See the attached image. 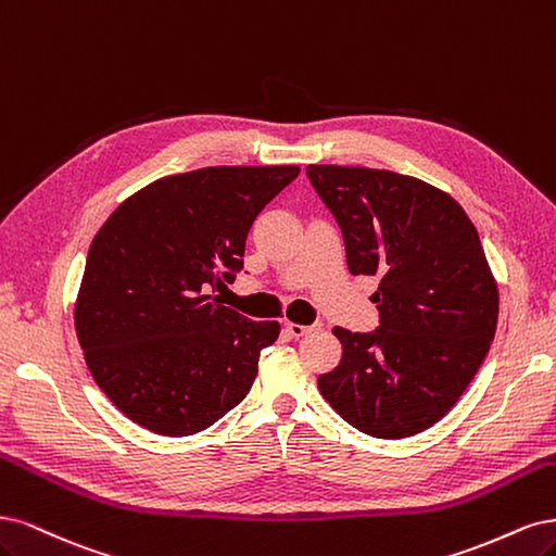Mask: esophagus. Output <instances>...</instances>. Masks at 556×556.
<instances>
[{
	"label": "esophagus",
	"instance_id": "1",
	"mask_svg": "<svg viewBox=\"0 0 556 556\" xmlns=\"http://www.w3.org/2000/svg\"><path fill=\"white\" fill-rule=\"evenodd\" d=\"M318 328H320V324H314V326H300V324H291V320H286V324H283V330L289 332L293 339H300V337L309 334V332H314V330H318Z\"/></svg>",
	"mask_w": 556,
	"mask_h": 556
}]
</instances>
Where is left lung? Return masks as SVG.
<instances>
[{
	"label": "left lung",
	"mask_w": 556,
	"mask_h": 556,
	"mask_svg": "<svg viewBox=\"0 0 556 556\" xmlns=\"http://www.w3.org/2000/svg\"><path fill=\"white\" fill-rule=\"evenodd\" d=\"M342 228L351 275L379 277V328H334L342 361L318 376L320 395L376 439L439 422L490 351L498 291L462 205L416 177L353 166H307Z\"/></svg>",
	"instance_id": "1"
}]
</instances>
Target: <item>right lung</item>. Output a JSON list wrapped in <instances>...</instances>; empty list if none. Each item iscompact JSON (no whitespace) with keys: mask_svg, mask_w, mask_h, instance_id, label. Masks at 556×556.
Returning a JSON list of instances; mask_svg holds the SVG:
<instances>
[{"mask_svg":"<svg viewBox=\"0 0 556 556\" xmlns=\"http://www.w3.org/2000/svg\"><path fill=\"white\" fill-rule=\"evenodd\" d=\"M298 166H214L161 177L124 201L87 252L76 334L97 386L124 416L189 437L236 408L277 320L224 307L254 219Z\"/></svg>","mask_w":556,"mask_h":556,"instance_id":"add662e5","label":"right lung"}]
</instances>
